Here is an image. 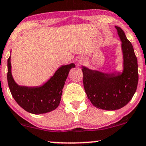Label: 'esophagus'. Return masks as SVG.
I'll list each match as a JSON object with an SVG mask.
<instances>
[{"label":"esophagus","mask_w":146,"mask_h":146,"mask_svg":"<svg viewBox=\"0 0 146 146\" xmlns=\"http://www.w3.org/2000/svg\"><path fill=\"white\" fill-rule=\"evenodd\" d=\"M85 62V58L83 57V56H80V57H78V59H77V61H76L77 64H78V66H81V65L84 64Z\"/></svg>","instance_id":"obj_1"}]
</instances>
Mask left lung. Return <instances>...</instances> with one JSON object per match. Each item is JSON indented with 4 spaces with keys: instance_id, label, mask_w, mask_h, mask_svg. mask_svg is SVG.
<instances>
[{
    "instance_id": "obj_1",
    "label": "left lung",
    "mask_w": 146,
    "mask_h": 146,
    "mask_svg": "<svg viewBox=\"0 0 146 146\" xmlns=\"http://www.w3.org/2000/svg\"><path fill=\"white\" fill-rule=\"evenodd\" d=\"M121 41L124 70L123 72L105 74L83 67L85 92L92 104L107 111L119 109L127 104L137 87L138 64L134 49L126 38L124 31L116 27Z\"/></svg>"
}]
</instances>
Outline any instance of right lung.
I'll return each instance as SVG.
<instances>
[{
  "instance_id": "obj_1",
  "label": "right lung",
  "mask_w": 146,
  "mask_h": 146,
  "mask_svg": "<svg viewBox=\"0 0 146 146\" xmlns=\"http://www.w3.org/2000/svg\"><path fill=\"white\" fill-rule=\"evenodd\" d=\"M75 65L62 66L42 86H20L14 81L11 75L10 56L7 60V81L12 96L22 109L33 114L50 112L57 108L61 101L65 81L71 68Z\"/></svg>"
}]
</instances>
